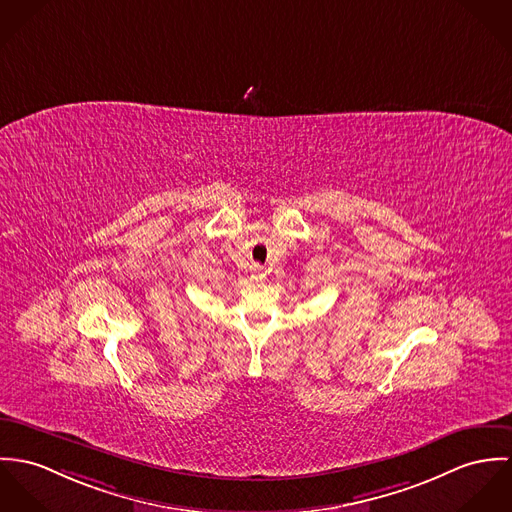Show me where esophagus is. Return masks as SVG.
<instances>
[{
	"label": "esophagus",
	"instance_id": "esophagus-1",
	"mask_svg": "<svg viewBox=\"0 0 512 512\" xmlns=\"http://www.w3.org/2000/svg\"><path fill=\"white\" fill-rule=\"evenodd\" d=\"M253 277H255L257 281H263V279H265V271H263V267L255 265V267H253Z\"/></svg>",
	"mask_w": 512,
	"mask_h": 512
}]
</instances>
